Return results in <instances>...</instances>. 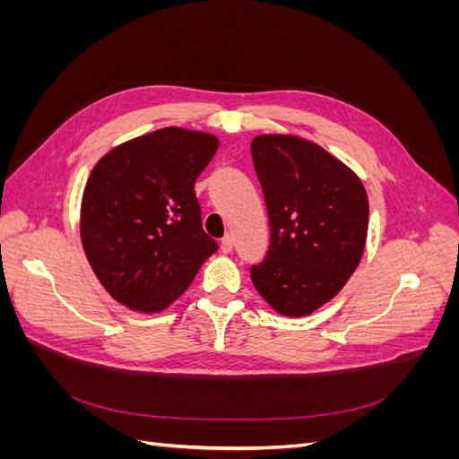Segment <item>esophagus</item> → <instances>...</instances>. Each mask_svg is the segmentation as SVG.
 <instances>
[{
  "mask_svg": "<svg viewBox=\"0 0 459 459\" xmlns=\"http://www.w3.org/2000/svg\"><path fill=\"white\" fill-rule=\"evenodd\" d=\"M220 251L224 253V255H230V253L233 251V238H230V235H228V238L221 239V243H220Z\"/></svg>",
  "mask_w": 459,
  "mask_h": 459,
  "instance_id": "obj_1",
  "label": "esophagus"
}]
</instances>
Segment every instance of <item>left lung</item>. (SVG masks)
Instances as JSON below:
<instances>
[{
    "label": "left lung",
    "instance_id": "left-lung-1",
    "mask_svg": "<svg viewBox=\"0 0 459 459\" xmlns=\"http://www.w3.org/2000/svg\"><path fill=\"white\" fill-rule=\"evenodd\" d=\"M251 152L270 220L268 253L251 280L275 312L308 316L339 293L364 255L366 189L349 166L297 135H258Z\"/></svg>",
    "mask_w": 459,
    "mask_h": 459
}]
</instances>
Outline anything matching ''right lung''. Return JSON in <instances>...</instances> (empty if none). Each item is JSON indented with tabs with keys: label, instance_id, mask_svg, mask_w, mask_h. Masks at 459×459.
I'll return each instance as SVG.
<instances>
[{
	"label": "right lung",
	"instance_id": "1",
	"mask_svg": "<svg viewBox=\"0 0 459 459\" xmlns=\"http://www.w3.org/2000/svg\"><path fill=\"white\" fill-rule=\"evenodd\" d=\"M216 149L211 134L162 128L93 166L82 197V247L97 280L130 310H164L218 251L193 189Z\"/></svg>",
	"mask_w": 459,
	"mask_h": 459
}]
</instances>
